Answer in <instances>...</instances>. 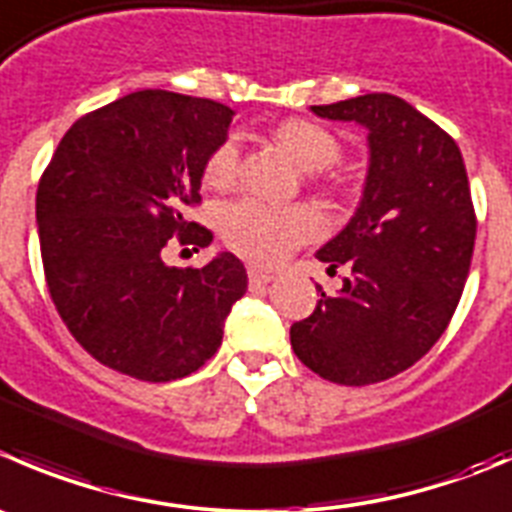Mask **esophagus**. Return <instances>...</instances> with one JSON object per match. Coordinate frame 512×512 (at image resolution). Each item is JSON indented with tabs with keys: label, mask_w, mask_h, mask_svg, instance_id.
Returning <instances> with one entry per match:
<instances>
[{
	"label": "esophagus",
	"mask_w": 512,
	"mask_h": 512,
	"mask_svg": "<svg viewBox=\"0 0 512 512\" xmlns=\"http://www.w3.org/2000/svg\"><path fill=\"white\" fill-rule=\"evenodd\" d=\"M247 275H250V285H252V287L267 285V282L275 280V275H272V272L262 270V267H255V265H252L250 270H247Z\"/></svg>",
	"instance_id": "esophagus-1"
}]
</instances>
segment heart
I'll return each mask as SVG.
<instances>
[{
  "label": "heart",
  "mask_w": 512,
  "mask_h": 512,
  "mask_svg": "<svg viewBox=\"0 0 512 512\" xmlns=\"http://www.w3.org/2000/svg\"><path fill=\"white\" fill-rule=\"evenodd\" d=\"M275 140L307 172L325 170L340 157V142L330 130L310 119H285L277 124ZM240 167V145L235 137L222 142L210 155L205 180L225 187L235 180ZM222 237L245 257L260 262H277L290 255L300 242L320 235L322 220L312 207L272 205L257 197H242L220 210L217 217Z\"/></svg>",
  "instance_id": "obj_1"
}]
</instances>
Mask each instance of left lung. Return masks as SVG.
Instances as JSON below:
<instances>
[{"label":"left lung","instance_id":"1","mask_svg":"<svg viewBox=\"0 0 512 512\" xmlns=\"http://www.w3.org/2000/svg\"><path fill=\"white\" fill-rule=\"evenodd\" d=\"M367 132V175L355 215L317 260L350 265L337 295L290 327L295 355L340 385L408 370L448 327L475 245L463 155L450 135L395 94L310 107ZM322 287H317L320 292Z\"/></svg>","mask_w":512,"mask_h":512}]
</instances>
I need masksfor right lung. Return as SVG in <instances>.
<instances>
[{
	"label": "right lung",
	"instance_id": "right-lung-1",
	"mask_svg": "<svg viewBox=\"0 0 512 512\" xmlns=\"http://www.w3.org/2000/svg\"><path fill=\"white\" fill-rule=\"evenodd\" d=\"M235 109L165 89L132 92L79 117L37 190L44 277L74 340L102 365L147 382L185 377L222 345L245 265L220 252L202 270L162 260L172 235L205 247L187 222L207 160Z\"/></svg>",
	"mask_w": 512,
	"mask_h": 512
}]
</instances>
